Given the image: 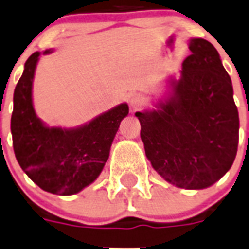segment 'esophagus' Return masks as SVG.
Segmentation results:
<instances>
[{
	"mask_svg": "<svg viewBox=\"0 0 249 249\" xmlns=\"http://www.w3.org/2000/svg\"><path fill=\"white\" fill-rule=\"evenodd\" d=\"M129 104H130V107L133 110H138L139 107L144 104V98L141 94H133L129 100Z\"/></svg>",
	"mask_w": 249,
	"mask_h": 249,
	"instance_id": "esophagus-1",
	"label": "esophagus"
}]
</instances>
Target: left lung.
Returning a JSON list of instances; mask_svg holds the SVG:
<instances>
[{
    "instance_id": "1",
    "label": "left lung",
    "mask_w": 249,
    "mask_h": 249,
    "mask_svg": "<svg viewBox=\"0 0 249 249\" xmlns=\"http://www.w3.org/2000/svg\"><path fill=\"white\" fill-rule=\"evenodd\" d=\"M174 94L159 110L135 112L145 156L179 188L203 189L223 178L235 159L239 116L233 86L219 52L196 38Z\"/></svg>"
}]
</instances>
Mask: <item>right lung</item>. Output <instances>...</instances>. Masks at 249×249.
Masks as SVG:
<instances>
[{"mask_svg": "<svg viewBox=\"0 0 249 249\" xmlns=\"http://www.w3.org/2000/svg\"><path fill=\"white\" fill-rule=\"evenodd\" d=\"M39 54L34 52L26 60L14 92V152L20 167L43 191L75 195L101 174L129 107L119 105L78 129L48 128L36 116L32 104V84Z\"/></svg>", "mask_w": 249, "mask_h": 249, "instance_id": "right-lung-1", "label": "right lung"}]
</instances>
